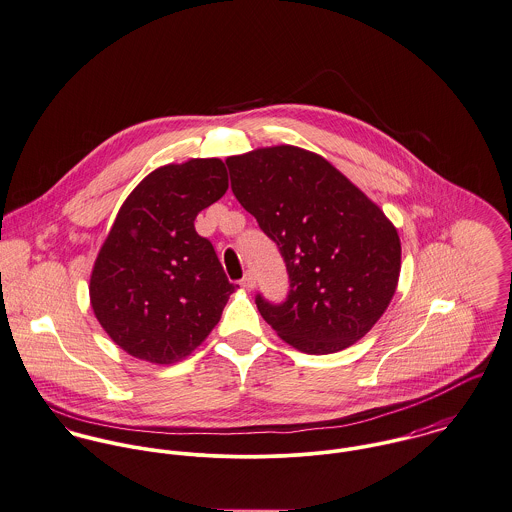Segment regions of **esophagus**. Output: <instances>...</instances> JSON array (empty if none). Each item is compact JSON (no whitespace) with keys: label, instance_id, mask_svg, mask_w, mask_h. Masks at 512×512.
<instances>
[{"label":"esophagus","instance_id":"34e87169","mask_svg":"<svg viewBox=\"0 0 512 512\" xmlns=\"http://www.w3.org/2000/svg\"><path fill=\"white\" fill-rule=\"evenodd\" d=\"M239 284L243 286V288H247V290H251L253 286H255V279H253V275L251 273H245V277L239 281Z\"/></svg>","mask_w":512,"mask_h":512}]
</instances>
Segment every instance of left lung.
I'll return each instance as SVG.
<instances>
[{
	"instance_id": "8db88e82",
	"label": "left lung",
	"mask_w": 512,
	"mask_h": 512,
	"mask_svg": "<svg viewBox=\"0 0 512 512\" xmlns=\"http://www.w3.org/2000/svg\"><path fill=\"white\" fill-rule=\"evenodd\" d=\"M231 190L283 255L288 294L255 304L304 353L361 340L387 310L400 273L397 229L326 159L279 145L226 161Z\"/></svg>"
}]
</instances>
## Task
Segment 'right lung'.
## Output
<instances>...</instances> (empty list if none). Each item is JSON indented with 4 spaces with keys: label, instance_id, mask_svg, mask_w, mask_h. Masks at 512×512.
I'll return each instance as SVG.
<instances>
[{
    "label": "right lung",
    "instance_id": "right-lung-1",
    "mask_svg": "<svg viewBox=\"0 0 512 512\" xmlns=\"http://www.w3.org/2000/svg\"><path fill=\"white\" fill-rule=\"evenodd\" d=\"M226 190L220 159H192L151 172L123 202L96 259L90 300L129 355L169 365L220 322L235 284L194 220Z\"/></svg>",
    "mask_w": 512,
    "mask_h": 512
}]
</instances>
